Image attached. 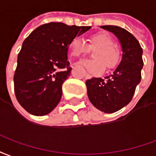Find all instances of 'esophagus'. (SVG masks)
<instances>
[{"label": "esophagus", "instance_id": "esophagus-1", "mask_svg": "<svg viewBox=\"0 0 156 156\" xmlns=\"http://www.w3.org/2000/svg\"><path fill=\"white\" fill-rule=\"evenodd\" d=\"M90 76L89 74L86 73V75H85V78H86V79H87V78H90Z\"/></svg>", "mask_w": 156, "mask_h": 156}]
</instances>
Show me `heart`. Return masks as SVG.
I'll return each mask as SVG.
<instances>
[{
  "label": "heart",
  "mask_w": 156,
  "mask_h": 156,
  "mask_svg": "<svg viewBox=\"0 0 156 156\" xmlns=\"http://www.w3.org/2000/svg\"><path fill=\"white\" fill-rule=\"evenodd\" d=\"M115 44L113 37L107 33L99 32L90 37L87 44L80 37H75L70 43V54L79 57L89 53L90 49H97L93 56L95 60H83L78 62L86 70L94 74H100L105 70V66L111 69L116 66L119 61L120 53Z\"/></svg>",
  "instance_id": "obj_1"
}]
</instances>
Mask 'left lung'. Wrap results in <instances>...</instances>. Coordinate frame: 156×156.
Segmentation results:
<instances>
[{
  "label": "left lung",
  "mask_w": 156,
  "mask_h": 156,
  "mask_svg": "<svg viewBox=\"0 0 156 156\" xmlns=\"http://www.w3.org/2000/svg\"><path fill=\"white\" fill-rule=\"evenodd\" d=\"M114 33L122 47V59L113 73L102 78L87 80V95L96 109L105 113L119 111L131 101L141 80L143 67L141 46L131 33L116 26H102Z\"/></svg>",
  "instance_id": "left-lung-1"
}]
</instances>
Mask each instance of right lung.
<instances>
[{"label":"right lung","mask_w":156,"mask_h":156,"mask_svg":"<svg viewBox=\"0 0 156 156\" xmlns=\"http://www.w3.org/2000/svg\"><path fill=\"white\" fill-rule=\"evenodd\" d=\"M90 29L50 22L37 27L26 38L18 54L14 90L27 112L41 116L59 104L62 84L72 69L67 60L70 41Z\"/></svg>","instance_id":"1"}]
</instances>
